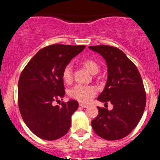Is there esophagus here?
Returning a JSON list of instances; mask_svg holds the SVG:
<instances>
[{
	"mask_svg": "<svg viewBox=\"0 0 160 160\" xmlns=\"http://www.w3.org/2000/svg\"><path fill=\"white\" fill-rule=\"evenodd\" d=\"M79 105H80V108H86L88 107V105H87V104H80Z\"/></svg>",
	"mask_w": 160,
	"mask_h": 160,
	"instance_id": "obj_1",
	"label": "esophagus"
}]
</instances>
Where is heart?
I'll return each mask as SVG.
<instances>
[{
  "label": "heart",
  "mask_w": 160,
  "mask_h": 160,
  "mask_svg": "<svg viewBox=\"0 0 160 160\" xmlns=\"http://www.w3.org/2000/svg\"><path fill=\"white\" fill-rule=\"evenodd\" d=\"M83 65L91 74H96L99 70L98 64L92 59H88L83 61ZM62 80L65 83L72 81V66L70 64L66 66L62 72ZM97 89L93 86L76 85L70 90V95L72 98L81 103H88L96 95Z\"/></svg>",
  "instance_id": "b5f03b06"
}]
</instances>
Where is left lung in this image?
Masks as SVG:
<instances>
[{"label":"left lung","instance_id":"left-lung-1","mask_svg":"<svg viewBox=\"0 0 160 160\" xmlns=\"http://www.w3.org/2000/svg\"><path fill=\"white\" fill-rule=\"evenodd\" d=\"M103 56L108 67V79L98 100L113 104L109 111L98 107V115L91 122L95 133L106 140H118L129 135L139 122L146 96L136 66L119 49L110 46H89Z\"/></svg>","mask_w":160,"mask_h":160}]
</instances>
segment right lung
Masks as SVG:
<instances>
[{
    "mask_svg": "<svg viewBox=\"0 0 160 160\" xmlns=\"http://www.w3.org/2000/svg\"><path fill=\"white\" fill-rule=\"evenodd\" d=\"M85 46L54 44L40 49L19 78L18 107L28 128L42 139H58L68 132L78 102L70 100L52 105L65 95L62 72Z\"/></svg>",
    "mask_w": 160,
    "mask_h": 160,
    "instance_id": "right-lung-1",
    "label": "right lung"
}]
</instances>
